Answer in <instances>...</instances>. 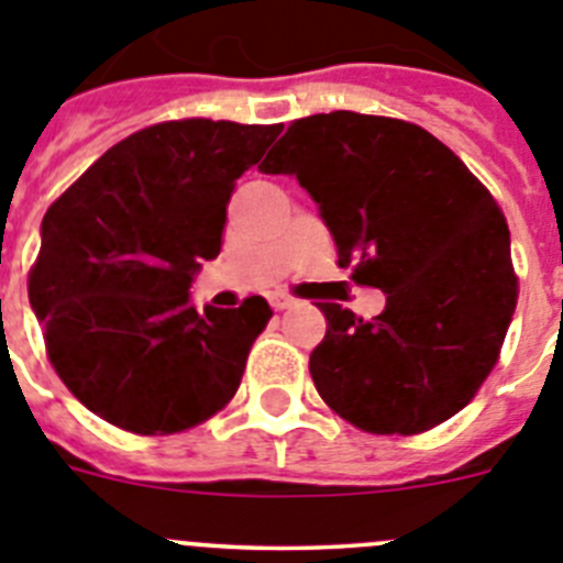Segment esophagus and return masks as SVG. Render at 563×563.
<instances>
[{
	"label": "esophagus",
	"mask_w": 563,
	"mask_h": 563,
	"mask_svg": "<svg viewBox=\"0 0 563 563\" xmlns=\"http://www.w3.org/2000/svg\"><path fill=\"white\" fill-rule=\"evenodd\" d=\"M271 305H273V310H287V307H292V305H296V301H292V298L287 296V292H273Z\"/></svg>",
	"instance_id": "34e87169"
}]
</instances>
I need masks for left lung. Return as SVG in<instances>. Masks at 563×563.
Segmentation results:
<instances>
[{"instance_id": "8db88e82", "label": "left lung", "mask_w": 563, "mask_h": 563, "mask_svg": "<svg viewBox=\"0 0 563 563\" xmlns=\"http://www.w3.org/2000/svg\"><path fill=\"white\" fill-rule=\"evenodd\" d=\"M258 172L290 174L316 200L357 285L386 307L363 321L318 305V395L369 434H420L465 409L514 321L510 231L465 163L415 123L338 109L292 123Z\"/></svg>"}]
</instances>
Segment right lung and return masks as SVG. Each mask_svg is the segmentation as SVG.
Returning <instances> with one entry per match:
<instances>
[{"label":"right lung","instance_id":"obj_1","mask_svg":"<svg viewBox=\"0 0 563 563\" xmlns=\"http://www.w3.org/2000/svg\"><path fill=\"white\" fill-rule=\"evenodd\" d=\"M282 126L154 123L101 154L42 220L30 307L53 369L92 415L132 434H177L239 389L273 310L262 296L191 305L217 258L236 180Z\"/></svg>","mask_w":563,"mask_h":563}]
</instances>
